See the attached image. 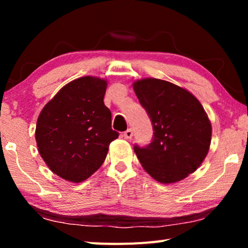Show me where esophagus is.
Returning <instances> with one entry per match:
<instances>
[{"label":"esophagus","instance_id":"1","mask_svg":"<svg viewBox=\"0 0 248 248\" xmlns=\"http://www.w3.org/2000/svg\"><path fill=\"white\" fill-rule=\"evenodd\" d=\"M124 139H131V138L133 137V131H132V129H128L127 131H124Z\"/></svg>","mask_w":248,"mask_h":248}]
</instances>
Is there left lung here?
I'll list each match as a JSON object with an SVG mask.
<instances>
[{
	"mask_svg": "<svg viewBox=\"0 0 248 248\" xmlns=\"http://www.w3.org/2000/svg\"><path fill=\"white\" fill-rule=\"evenodd\" d=\"M133 90L154 131L151 143L133 146L141 165L159 183L186 178L201 165L211 143L202 105L188 91L158 78L134 82Z\"/></svg>",
	"mask_w": 248,
	"mask_h": 248,
	"instance_id": "8db88e82",
	"label": "left lung"
}]
</instances>
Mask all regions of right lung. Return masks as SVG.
<instances>
[{"label":"right lung","instance_id":"right-lung-1","mask_svg":"<svg viewBox=\"0 0 248 248\" xmlns=\"http://www.w3.org/2000/svg\"><path fill=\"white\" fill-rule=\"evenodd\" d=\"M107 81L84 77L66 84L46 105L37 120L36 141L54 174L81 183L97 170L109 144L119 133L111 129L105 106Z\"/></svg>","mask_w":248,"mask_h":248}]
</instances>
